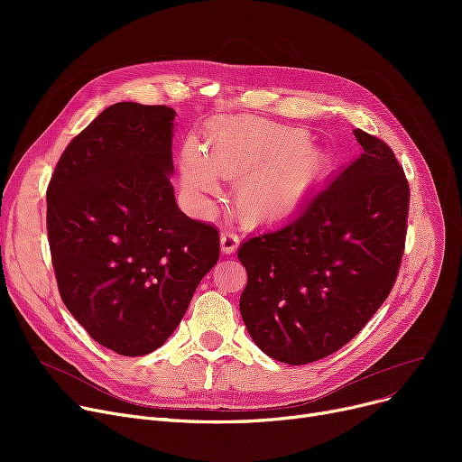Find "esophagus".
I'll return each mask as SVG.
<instances>
[{
    "label": "esophagus",
    "mask_w": 462,
    "mask_h": 462,
    "mask_svg": "<svg viewBox=\"0 0 462 462\" xmlns=\"http://www.w3.org/2000/svg\"><path fill=\"white\" fill-rule=\"evenodd\" d=\"M239 241H241V237L234 230H225L221 234V251L225 254L236 253V249L239 247Z\"/></svg>",
    "instance_id": "obj_1"
}]
</instances>
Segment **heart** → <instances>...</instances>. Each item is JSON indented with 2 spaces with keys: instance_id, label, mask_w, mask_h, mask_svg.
Returning a JSON list of instances; mask_svg holds the SVG:
<instances>
[{
  "instance_id": "1",
  "label": "heart",
  "mask_w": 462,
  "mask_h": 462,
  "mask_svg": "<svg viewBox=\"0 0 462 462\" xmlns=\"http://www.w3.org/2000/svg\"><path fill=\"white\" fill-rule=\"evenodd\" d=\"M305 133L262 119L218 125L206 152L187 142L181 183L194 197L218 192L217 178L236 181L234 206L249 225H277L292 217L322 172V155Z\"/></svg>"
}]
</instances>
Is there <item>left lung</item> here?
Returning a JSON list of instances; mask_svg holds the SVG:
<instances>
[{"label": "left lung", "mask_w": 462, "mask_h": 462, "mask_svg": "<svg viewBox=\"0 0 462 462\" xmlns=\"http://www.w3.org/2000/svg\"><path fill=\"white\" fill-rule=\"evenodd\" d=\"M363 153L281 228L237 251L239 310L253 341L288 365L331 356L390 296L406 244L410 185L393 150L356 129Z\"/></svg>", "instance_id": "left-lung-1"}]
</instances>
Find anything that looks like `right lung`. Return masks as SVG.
I'll list each match as a JSON object with an SVG mask.
<instances>
[{
  "instance_id": "add662e5",
  "label": "right lung",
  "mask_w": 462,
  "mask_h": 462,
  "mask_svg": "<svg viewBox=\"0 0 462 462\" xmlns=\"http://www.w3.org/2000/svg\"><path fill=\"white\" fill-rule=\"evenodd\" d=\"M174 108L116 103L69 142L46 190L60 296L119 356L164 345L221 253L218 230L176 204Z\"/></svg>"
}]
</instances>
